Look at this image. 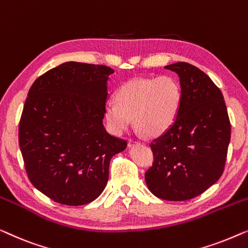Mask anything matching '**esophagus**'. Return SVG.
<instances>
[{"instance_id":"34e87169","label":"esophagus","mask_w":248,"mask_h":248,"mask_svg":"<svg viewBox=\"0 0 248 248\" xmlns=\"http://www.w3.org/2000/svg\"><path fill=\"white\" fill-rule=\"evenodd\" d=\"M137 144H139V142L137 140H135V139H132V138L128 139V146H129V147H131V146L137 145Z\"/></svg>"}]
</instances>
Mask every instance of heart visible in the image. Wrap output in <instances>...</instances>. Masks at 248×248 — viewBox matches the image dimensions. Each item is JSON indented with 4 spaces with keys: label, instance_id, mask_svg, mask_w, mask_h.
<instances>
[{
    "label": "heart",
    "instance_id": "b5f03b06",
    "mask_svg": "<svg viewBox=\"0 0 248 248\" xmlns=\"http://www.w3.org/2000/svg\"><path fill=\"white\" fill-rule=\"evenodd\" d=\"M116 100L106 104L110 128L121 134L131 124L149 136L162 134L174 123L181 104L179 83L170 76L134 78L118 90Z\"/></svg>",
    "mask_w": 248,
    "mask_h": 248
}]
</instances>
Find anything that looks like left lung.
<instances>
[{
    "instance_id": "obj_1",
    "label": "left lung",
    "mask_w": 248,
    "mask_h": 248,
    "mask_svg": "<svg viewBox=\"0 0 248 248\" xmlns=\"http://www.w3.org/2000/svg\"><path fill=\"white\" fill-rule=\"evenodd\" d=\"M180 78L181 104L173 124L151 142V192L167 201L193 199L217 182L225 169L230 121L221 91L189 62L165 66Z\"/></svg>"
}]
</instances>
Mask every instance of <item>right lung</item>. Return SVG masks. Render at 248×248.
I'll return each instance as SVG.
<instances>
[{"mask_svg":"<svg viewBox=\"0 0 248 248\" xmlns=\"http://www.w3.org/2000/svg\"><path fill=\"white\" fill-rule=\"evenodd\" d=\"M112 68L67 62L39 76L28 93L19 145L28 177L51 200L83 205L99 197L110 160L127 147L103 125Z\"/></svg>","mask_w":248,"mask_h":248,"instance_id":"right-lung-1","label":"right lung"}]
</instances>
